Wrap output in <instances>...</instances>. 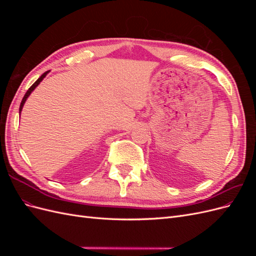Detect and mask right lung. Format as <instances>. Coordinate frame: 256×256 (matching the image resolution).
<instances>
[{"instance_id":"1","label":"right lung","mask_w":256,"mask_h":256,"mask_svg":"<svg viewBox=\"0 0 256 256\" xmlns=\"http://www.w3.org/2000/svg\"><path fill=\"white\" fill-rule=\"evenodd\" d=\"M49 74V72H46L44 74H42V76H40V78H38V80L32 85V86H30L28 90V92H26V95H24V97H23V99H22V102H21V104H20V108H19V114L21 113V111H22V108H23V106H24V104H26V99L28 98V96L32 94V92L38 86V85L40 84V82L44 80V78L46 76H47Z\"/></svg>"}]
</instances>
